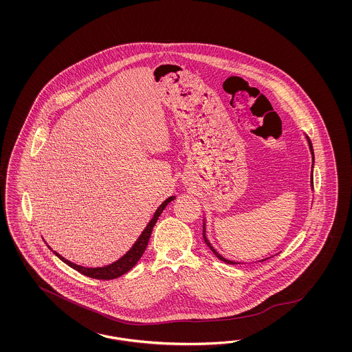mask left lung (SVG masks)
<instances>
[{"mask_svg":"<svg viewBox=\"0 0 352 352\" xmlns=\"http://www.w3.org/2000/svg\"><path fill=\"white\" fill-rule=\"evenodd\" d=\"M307 140H309V149H311V155H312V161H314V159H315V157H314V149H312V143H311V140H309V137H307ZM312 168H314V166H312ZM311 186H312V188H314V177H312V175H311ZM203 237L204 241L206 243V245L210 248V250H212L214 254L218 256V258H219L221 261H223V262H226V263H228V265H234V263H236V262H232V261H228V259H226V258H223V256H221V254H219V253H218V252H217V250L214 249L213 246L210 245V243H209V240L206 239V234H205V223H204L203 227ZM263 261H266V259H263Z\"/></svg>","mask_w":352,"mask_h":352,"instance_id":"obj_1","label":"left lung"}]
</instances>
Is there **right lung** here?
I'll return each instance as SVG.
<instances>
[{
    "label": "right lung",
    "mask_w": 352,
    "mask_h": 352,
    "mask_svg": "<svg viewBox=\"0 0 352 352\" xmlns=\"http://www.w3.org/2000/svg\"><path fill=\"white\" fill-rule=\"evenodd\" d=\"M171 200H174V196H170L169 199H166L164 203L161 204L159 206V209L156 210V213L153 215V218L149 221V223L147 224V227L144 228V231L142 232V234L139 236L138 240L135 241V244L133 245V248L129 250L128 253L124 256H121L118 261L108 265L104 267H82L75 265L72 262H69L68 259H65L60 254H58L56 252H54V254L58 256L59 259H62L65 265H68L69 267H72L76 271H78L80 274L85 275L87 277H91V278H98V280H111V278H116L120 277L124 274H126L129 270H131L133 267L137 265L140 256H143L146 248L148 245L149 237L152 234V230H153V226L157 222L160 214L162 213V210L166 208V205L170 203Z\"/></svg>",
    "instance_id": "right-lung-1"
}]
</instances>
